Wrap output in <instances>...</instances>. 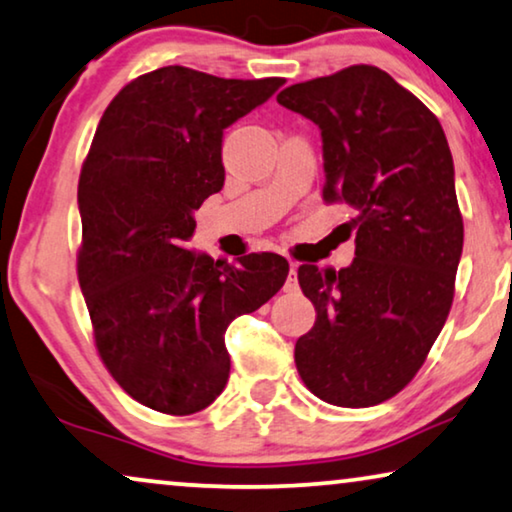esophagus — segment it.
I'll list each match as a JSON object with an SVG mask.
<instances>
[{
    "label": "esophagus",
    "instance_id": "obj_1",
    "mask_svg": "<svg viewBox=\"0 0 512 512\" xmlns=\"http://www.w3.org/2000/svg\"><path fill=\"white\" fill-rule=\"evenodd\" d=\"M297 290H299L297 262H290V271H287V280H285V292H297Z\"/></svg>",
    "mask_w": 512,
    "mask_h": 512
}]
</instances>
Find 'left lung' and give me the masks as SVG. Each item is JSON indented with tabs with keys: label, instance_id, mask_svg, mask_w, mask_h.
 I'll return each instance as SVG.
<instances>
[{
	"label": "left lung",
	"instance_id": "8db88e82",
	"mask_svg": "<svg viewBox=\"0 0 512 512\" xmlns=\"http://www.w3.org/2000/svg\"><path fill=\"white\" fill-rule=\"evenodd\" d=\"M278 104L322 134L327 204L355 211L348 269L299 266L313 329L294 362L315 397L366 408L401 392L448 320L464 246L455 167L441 122L371 64L285 88Z\"/></svg>",
	"mask_w": 512,
	"mask_h": 512
}]
</instances>
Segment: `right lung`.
I'll return each mask as SVG.
<instances>
[{
    "mask_svg": "<svg viewBox=\"0 0 512 512\" xmlns=\"http://www.w3.org/2000/svg\"><path fill=\"white\" fill-rule=\"evenodd\" d=\"M283 78L162 67L127 83L99 120L78 181V283L99 357L129 397L192 415L229 378L225 331L283 287L285 257L192 253L194 211L225 185L222 132Z\"/></svg>",
    "mask_w": 512,
    "mask_h": 512,
    "instance_id": "right-lung-1",
    "label": "right lung"
}]
</instances>
